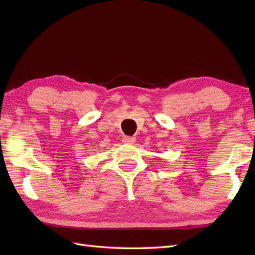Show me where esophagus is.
Instances as JSON below:
<instances>
[{
  "label": "esophagus",
  "mask_w": 255,
  "mask_h": 255,
  "mask_svg": "<svg viewBox=\"0 0 255 255\" xmlns=\"http://www.w3.org/2000/svg\"><path fill=\"white\" fill-rule=\"evenodd\" d=\"M122 141L125 142V143H127V144H133L136 141V138L135 137H130V136H126V137H123Z\"/></svg>",
  "instance_id": "34e87169"
}]
</instances>
